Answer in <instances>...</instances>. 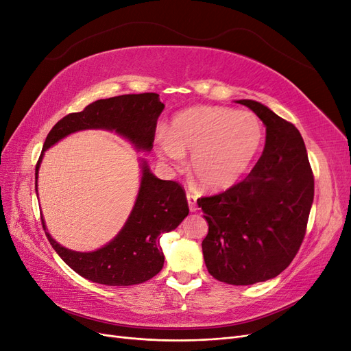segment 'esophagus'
I'll list each match as a JSON object with an SVG mask.
<instances>
[{
  "label": "esophagus",
  "instance_id": "34e87169",
  "mask_svg": "<svg viewBox=\"0 0 351 351\" xmlns=\"http://www.w3.org/2000/svg\"><path fill=\"white\" fill-rule=\"evenodd\" d=\"M187 204H189V209L192 210V212H195L196 209H197V205H196V196L193 195V193H189L187 192Z\"/></svg>",
  "mask_w": 351,
  "mask_h": 351
}]
</instances>
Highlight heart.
I'll return each mask as SVG.
<instances>
[{"instance_id":"heart-1","label":"heart","mask_w":351,"mask_h":351,"mask_svg":"<svg viewBox=\"0 0 351 351\" xmlns=\"http://www.w3.org/2000/svg\"><path fill=\"white\" fill-rule=\"evenodd\" d=\"M263 125L253 112L224 107H195L180 112L171 133L158 136L167 161L180 167L192 154L190 169L206 190L234 186L249 171L263 145Z\"/></svg>"}]
</instances>
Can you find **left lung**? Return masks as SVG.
Instances as JSON below:
<instances>
[{
  "instance_id": "obj_1",
  "label": "left lung",
  "mask_w": 351,
  "mask_h": 351,
  "mask_svg": "<svg viewBox=\"0 0 351 351\" xmlns=\"http://www.w3.org/2000/svg\"><path fill=\"white\" fill-rule=\"evenodd\" d=\"M237 102L267 125L263 152L246 178L197 205L209 226L202 241L208 272L221 282L250 285L277 277L299 252L315 180L294 124L256 101Z\"/></svg>"
}]
</instances>
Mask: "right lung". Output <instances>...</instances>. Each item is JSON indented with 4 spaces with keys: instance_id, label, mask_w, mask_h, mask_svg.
Here are the masks:
<instances>
[{
    "instance_id": "right-lung-1",
    "label": "right lung",
    "mask_w": 351,
    "mask_h": 351,
    "mask_svg": "<svg viewBox=\"0 0 351 351\" xmlns=\"http://www.w3.org/2000/svg\"><path fill=\"white\" fill-rule=\"evenodd\" d=\"M159 95L133 93L89 104L80 112H71L52 127L48 133L44 149L35 169V189L38 190V169L42 155L62 137L86 129L114 130L129 139L137 149L151 151L156 120L165 105ZM142 182L139 195L132 214L123 230L107 246L95 252H73L45 234L51 246L69 267L83 278L105 285H134L141 284L162 269L164 253L159 239L164 232L178 227L187 214L189 205L186 192L173 180H159L142 165ZM42 219V218H40ZM42 227L47 230L42 219Z\"/></svg>"
}]
</instances>
